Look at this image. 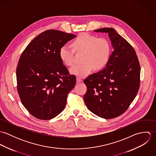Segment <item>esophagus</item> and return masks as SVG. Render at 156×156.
<instances>
[{
	"label": "esophagus",
	"instance_id": "34e87169",
	"mask_svg": "<svg viewBox=\"0 0 156 156\" xmlns=\"http://www.w3.org/2000/svg\"><path fill=\"white\" fill-rule=\"evenodd\" d=\"M81 81H82V80H81V79H80V77H76V82H77V83H80Z\"/></svg>",
	"mask_w": 156,
	"mask_h": 156
}]
</instances>
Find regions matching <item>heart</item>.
Returning <instances> with one entry per match:
<instances>
[{
    "mask_svg": "<svg viewBox=\"0 0 156 156\" xmlns=\"http://www.w3.org/2000/svg\"><path fill=\"white\" fill-rule=\"evenodd\" d=\"M73 49L63 45L59 50V57L67 66L74 64V51L83 53L82 65L75 66L70 69V73L80 77H85L95 68L101 69L108 63L111 55L110 42L105 38L97 37L87 33H82L73 41Z\"/></svg>",
    "mask_w": 156,
    "mask_h": 156,
    "instance_id": "1",
    "label": "heart"
}]
</instances>
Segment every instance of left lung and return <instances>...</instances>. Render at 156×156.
<instances>
[{"instance_id": "left-lung-1", "label": "left lung", "mask_w": 156, "mask_h": 156, "mask_svg": "<svg viewBox=\"0 0 156 156\" xmlns=\"http://www.w3.org/2000/svg\"><path fill=\"white\" fill-rule=\"evenodd\" d=\"M108 34L113 51L106 67L84 80L83 96L87 108L105 119L116 118L127 111L140 85V68L133 47L114 29L94 30Z\"/></svg>"}]
</instances>
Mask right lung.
<instances>
[{
    "label": "right lung",
    "instance_id": "obj_1",
    "mask_svg": "<svg viewBox=\"0 0 156 156\" xmlns=\"http://www.w3.org/2000/svg\"><path fill=\"white\" fill-rule=\"evenodd\" d=\"M76 37L58 30H47L24 49L16 71L17 90L24 107L32 116L51 119L62 111L68 93L76 85L61 61V46Z\"/></svg>",
    "mask_w": 156,
    "mask_h": 156
}]
</instances>
